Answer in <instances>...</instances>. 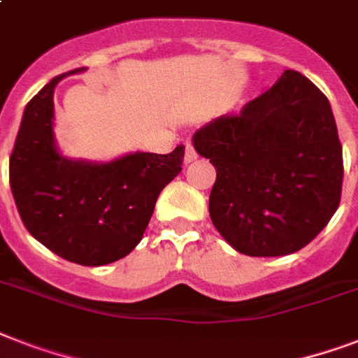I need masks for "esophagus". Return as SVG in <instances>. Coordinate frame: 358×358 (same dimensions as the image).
Segmentation results:
<instances>
[{
  "instance_id": "obj_1",
  "label": "esophagus",
  "mask_w": 358,
  "mask_h": 358,
  "mask_svg": "<svg viewBox=\"0 0 358 358\" xmlns=\"http://www.w3.org/2000/svg\"><path fill=\"white\" fill-rule=\"evenodd\" d=\"M196 159V152L195 148H193V145L191 143H185V156H184V163L187 165V163H193Z\"/></svg>"
}]
</instances>
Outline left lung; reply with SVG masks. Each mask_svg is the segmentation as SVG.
Returning a JSON list of instances; mask_svg holds the SVG:
<instances>
[{
	"label": "left lung",
	"instance_id": "8db88e82",
	"mask_svg": "<svg viewBox=\"0 0 358 358\" xmlns=\"http://www.w3.org/2000/svg\"><path fill=\"white\" fill-rule=\"evenodd\" d=\"M217 178L210 217L247 256H284L322 232L342 195L344 162L327 96L295 70L193 135Z\"/></svg>",
	"mask_w": 358,
	"mask_h": 358
}]
</instances>
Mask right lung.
<instances>
[{
	"label": "right lung",
	"mask_w": 358,
	"mask_h": 358,
	"mask_svg": "<svg viewBox=\"0 0 358 358\" xmlns=\"http://www.w3.org/2000/svg\"><path fill=\"white\" fill-rule=\"evenodd\" d=\"M53 78L25 106L8 180L29 234L64 260L106 266L137 247L162 189L182 171L184 146L171 154L134 152L108 163L69 159L53 135Z\"/></svg>",
	"instance_id": "add662e5"
}]
</instances>
